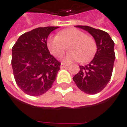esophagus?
I'll return each mask as SVG.
<instances>
[{
    "label": "esophagus",
    "mask_w": 127,
    "mask_h": 127,
    "mask_svg": "<svg viewBox=\"0 0 127 127\" xmlns=\"http://www.w3.org/2000/svg\"><path fill=\"white\" fill-rule=\"evenodd\" d=\"M67 66H68V65H66L65 64L62 63L61 64V66H60V67H61V68H66Z\"/></svg>",
    "instance_id": "34e87169"
}]
</instances>
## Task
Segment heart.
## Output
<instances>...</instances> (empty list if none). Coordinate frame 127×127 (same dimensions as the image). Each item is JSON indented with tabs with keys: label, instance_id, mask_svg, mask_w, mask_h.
Segmentation results:
<instances>
[{
	"label": "heart",
	"instance_id": "obj_1",
	"mask_svg": "<svg viewBox=\"0 0 127 127\" xmlns=\"http://www.w3.org/2000/svg\"><path fill=\"white\" fill-rule=\"evenodd\" d=\"M46 46L51 54L61 57L68 48L69 52L66 54L65 61H78L87 63L91 61L97 52V43L94 37L77 28H69L61 30L58 36H50Z\"/></svg>",
	"mask_w": 127,
	"mask_h": 127
}]
</instances>
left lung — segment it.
Masks as SVG:
<instances>
[{"label":"left lung","instance_id":"obj_1","mask_svg":"<svg viewBox=\"0 0 127 127\" xmlns=\"http://www.w3.org/2000/svg\"><path fill=\"white\" fill-rule=\"evenodd\" d=\"M94 37L97 49L94 59L73 78L77 87L87 94L95 95L103 90L111 79L115 59V43L107 32L85 25H77Z\"/></svg>","mask_w":127,"mask_h":127}]
</instances>
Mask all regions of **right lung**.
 Listing matches in <instances>:
<instances>
[{
    "instance_id": "1",
    "label": "right lung",
    "mask_w": 127,
    "mask_h": 127,
    "mask_svg": "<svg viewBox=\"0 0 127 127\" xmlns=\"http://www.w3.org/2000/svg\"><path fill=\"white\" fill-rule=\"evenodd\" d=\"M58 27H38L25 32L12 48L13 75L19 88L27 95L39 96L52 87L61 62L51 55L47 37Z\"/></svg>"
}]
</instances>
